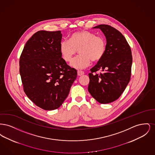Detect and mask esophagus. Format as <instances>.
Segmentation results:
<instances>
[{
  "instance_id": "obj_1",
  "label": "esophagus",
  "mask_w": 155,
  "mask_h": 155,
  "mask_svg": "<svg viewBox=\"0 0 155 155\" xmlns=\"http://www.w3.org/2000/svg\"><path fill=\"white\" fill-rule=\"evenodd\" d=\"M77 74L78 76H81L82 75H84V72L82 71H80V70H78L77 71Z\"/></svg>"
}]
</instances>
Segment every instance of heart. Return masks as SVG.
<instances>
[{
	"instance_id": "1",
	"label": "heart",
	"mask_w": 155,
	"mask_h": 155,
	"mask_svg": "<svg viewBox=\"0 0 155 155\" xmlns=\"http://www.w3.org/2000/svg\"><path fill=\"white\" fill-rule=\"evenodd\" d=\"M79 49V56L70 63V66L77 69L88 66L91 60L97 61L103 58L106 49V42L101 36L88 31L75 32L69 37V40H63L60 43L59 50L62 58L66 61L71 60Z\"/></svg>"
}]
</instances>
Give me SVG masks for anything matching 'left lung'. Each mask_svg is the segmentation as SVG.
I'll return each instance as SVG.
<instances>
[{"instance_id":"1","label":"left lung","mask_w":155,"mask_h":155,"mask_svg":"<svg viewBox=\"0 0 155 155\" xmlns=\"http://www.w3.org/2000/svg\"><path fill=\"white\" fill-rule=\"evenodd\" d=\"M93 28L102 31L106 39V49L103 58L91 69L88 90L98 102L111 103L121 96L130 80L131 51L125 37L116 28L105 24ZM99 70L103 73H94Z\"/></svg>"}]
</instances>
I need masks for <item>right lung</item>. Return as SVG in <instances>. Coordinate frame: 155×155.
<instances>
[{
	"label": "right lung",
	"mask_w": 155,
	"mask_h": 155,
	"mask_svg": "<svg viewBox=\"0 0 155 155\" xmlns=\"http://www.w3.org/2000/svg\"><path fill=\"white\" fill-rule=\"evenodd\" d=\"M61 38L60 31H39L27 42L20 58L24 91L45 110L59 108L77 76V70L61 58Z\"/></svg>",
	"instance_id": "1"
}]
</instances>
